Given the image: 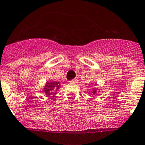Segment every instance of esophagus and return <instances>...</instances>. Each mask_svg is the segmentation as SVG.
Instances as JSON below:
<instances>
[{"mask_svg": "<svg viewBox=\"0 0 145 145\" xmlns=\"http://www.w3.org/2000/svg\"><path fill=\"white\" fill-rule=\"evenodd\" d=\"M77 81H78V80H77L76 78H74V79L71 80V81H70L69 82L71 83H77Z\"/></svg>", "mask_w": 145, "mask_h": 145, "instance_id": "esophagus-1", "label": "esophagus"}]
</instances>
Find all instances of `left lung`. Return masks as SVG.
I'll use <instances>...</instances> for the list:
<instances>
[{
    "label": "left lung",
    "instance_id": "left-lung-1",
    "mask_svg": "<svg viewBox=\"0 0 145 145\" xmlns=\"http://www.w3.org/2000/svg\"><path fill=\"white\" fill-rule=\"evenodd\" d=\"M100 90H99L98 88H93V95H95L97 93H99L100 92Z\"/></svg>",
    "mask_w": 145,
    "mask_h": 145
}]
</instances>
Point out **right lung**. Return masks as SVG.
Returning <instances> with one entry per match:
<instances>
[{
  "mask_svg": "<svg viewBox=\"0 0 145 145\" xmlns=\"http://www.w3.org/2000/svg\"><path fill=\"white\" fill-rule=\"evenodd\" d=\"M60 88V83L57 81H48L45 83L43 88V92L47 97H55L57 91Z\"/></svg>",
  "mask_w": 145,
  "mask_h": 145,
  "instance_id": "obj_1",
  "label": "right lung"
}]
</instances>
